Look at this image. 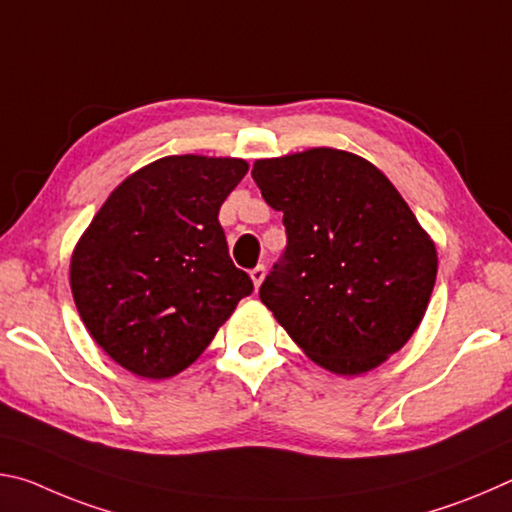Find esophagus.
<instances>
[{"mask_svg": "<svg viewBox=\"0 0 512 512\" xmlns=\"http://www.w3.org/2000/svg\"><path fill=\"white\" fill-rule=\"evenodd\" d=\"M250 277H253V282H255V289L259 287V284L264 282V277H266V266L264 264H257L253 271H250Z\"/></svg>", "mask_w": 512, "mask_h": 512, "instance_id": "34e87169", "label": "esophagus"}]
</instances>
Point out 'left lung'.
Listing matches in <instances>:
<instances>
[{"instance_id":"1","label":"left lung","mask_w":512,"mask_h":512,"mask_svg":"<svg viewBox=\"0 0 512 512\" xmlns=\"http://www.w3.org/2000/svg\"><path fill=\"white\" fill-rule=\"evenodd\" d=\"M253 180L287 230L259 300L318 366L377 368L411 339L436 284V248L411 207L348 151L257 160Z\"/></svg>"}]
</instances>
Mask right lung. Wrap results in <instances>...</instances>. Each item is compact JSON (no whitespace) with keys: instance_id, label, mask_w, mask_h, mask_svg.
<instances>
[{"instance_id":"right-lung-1","label":"right lung","mask_w":512,"mask_h":512,"mask_svg":"<svg viewBox=\"0 0 512 512\" xmlns=\"http://www.w3.org/2000/svg\"><path fill=\"white\" fill-rule=\"evenodd\" d=\"M246 171L237 158L171 155L126 178L92 219L69 282L92 339L119 366L178 375L253 293L219 223Z\"/></svg>"}]
</instances>
